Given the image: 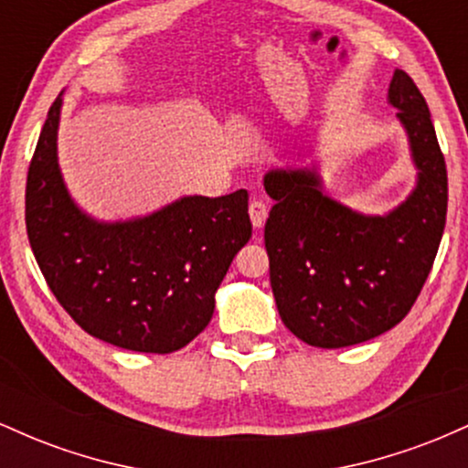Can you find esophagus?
<instances>
[{"mask_svg": "<svg viewBox=\"0 0 468 468\" xmlns=\"http://www.w3.org/2000/svg\"><path fill=\"white\" fill-rule=\"evenodd\" d=\"M249 216H250L252 227H255L257 230L264 229L266 218H268V204L261 202V200H252L250 207H249Z\"/></svg>", "mask_w": 468, "mask_h": 468, "instance_id": "esophagus-1", "label": "esophagus"}]
</instances>
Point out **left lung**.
<instances>
[{
	"mask_svg": "<svg viewBox=\"0 0 468 468\" xmlns=\"http://www.w3.org/2000/svg\"><path fill=\"white\" fill-rule=\"evenodd\" d=\"M407 136L416 185L388 213H363L325 193L316 165L272 166L275 200L264 239L283 325L313 347L336 350L405 319L427 282L447 222V165L431 114L410 74L388 90Z\"/></svg>",
	"mask_w": 468,
	"mask_h": 468,
	"instance_id": "8db88e82",
	"label": "left lung"
}]
</instances>
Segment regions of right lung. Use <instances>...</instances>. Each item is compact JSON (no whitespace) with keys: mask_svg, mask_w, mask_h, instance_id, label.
<instances>
[{"mask_svg":"<svg viewBox=\"0 0 468 468\" xmlns=\"http://www.w3.org/2000/svg\"><path fill=\"white\" fill-rule=\"evenodd\" d=\"M63 92L48 112L26 185V229L57 302L88 335L169 354L211 321L230 261L252 235L249 193L182 196L147 216L99 219L58 166Z\"/></svg>","mask_w":468,"mask_h":468,"instance_id":"1","label":"right lung"}]
</instances>
